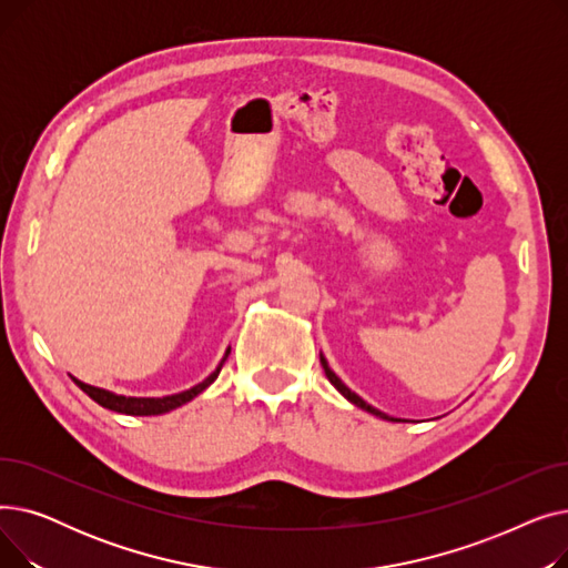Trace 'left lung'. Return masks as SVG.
I'll return each instance as SVG.
<instances>
[{
	"label": "left lung",
	"instance_id": "obj_1",
	"mask_svg": "<svg viewBox=\"0 0 568 568\" xmlns=\"http://www.w3.org/2000/svg\"><path fill=\"white\" fill-rule=\"evenodd\" d=\"M320 362H322L324 375H326V377H329V382H332V384L336 386V389H338V392H341V394H343V396H345V398H347L349 403H354L356 407H362V409H366V412H371V414L379 416V419H386V422H400V419H394V416H389V414H384V412H379V409L371 407V405H368V403H366L364 398H359V396H356L354 392H349V389H347V386H345V384H343V382L338 379V375H336V373H334V371L329 368V364H326V359H324V356H322V354H320Z\"/></svg>",
	"mask_w": 568,
	"mask_h": 568
}]
</instances>
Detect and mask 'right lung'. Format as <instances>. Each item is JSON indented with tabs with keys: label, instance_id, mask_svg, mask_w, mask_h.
I'll use <instances>...</instances> for the list:
<instances>
[{
	"label": "right lung",
	"instance_id": "1",
	"mask_svg": "<svg viewBox=\"0 0 568 568\" xmlns=\"http://www.w3.org/2000/svg\"><path fill=\"white\" fill-rule=\"evenodd\" d=\"M227 354H230V349L225 352V356H223V362L219 364V368H216L212 375H209L206 379H202L200 384H195L193 389H186V392H182V394L163 396V398H131V396H116V394H112V392L99 389V386L84 384V382H80V379H75V377H73V382L80 386V389H82L89 398L97 400L101 407H108V409L119 412V414H131V416H154V414H165V412H170V409L182 407L184 403H189V400H193L197 394H202V392L206 389V386L219 377V373H221V368H223V364H225V359H227Z\"/></svg>",
	"mask_w": 568,
	"mask_h": 568
}]
</instances>
